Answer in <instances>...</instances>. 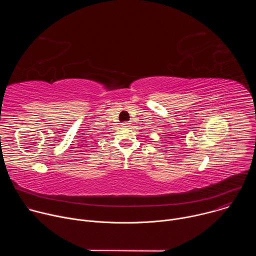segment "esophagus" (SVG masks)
I'll use <instances>...</instances> for the list:
<instances>
[{
    "label": "esophagus",
    "mask_w": 256,
    "mask_h": 256,
    "mask_svg": "<svg viewBox=\"0 0 256 256\" xmlns=\"http://www.w3.org/2000/svg\"><path fill=\"white\" fill-rule=\"evenodd\" d=\"M122 126H124V128H130V122H124V124H122Z\"/></svg>",
    "instance_id": "esophagus-1"
}]
</instances>
